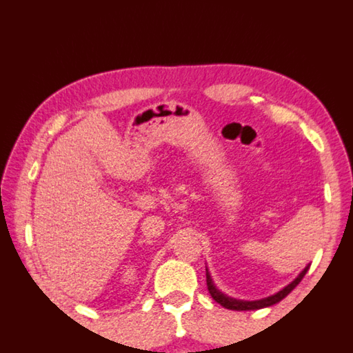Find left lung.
<instances>
[{
	"label": "left lung",
	"mask_w": 353,
	"mask_h": 353,
	"mask_svg": "<svg viewBox=\"0 0 353 353\" xmlns=\"http://www.w3.org/2000/svg\"><path fill=\"white\" fill-rule=\"evenodd\" d=\"M309 266H306L305 269H303V272L296 277L291 285H288L285 289H281L280 292H277L275 295H271L268 296V299H263V300H257V301H243V300H236V299H231V296H228L225 294H222L219 291V289L214 286V283L211 280V275L208 272V269H206V286H208V291L211 294V296L214 300H216L219 305H222L223 307L226 309H231V310H255V309H261V307H268V306H272L275 305V303L281 301L288 294H291L294 289L296 288V285L303 280V277H305L306 272H307Z\"/></svg>",
	"instance_id": "8db88e82"
}]
</instances>
